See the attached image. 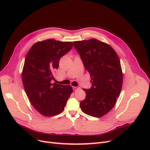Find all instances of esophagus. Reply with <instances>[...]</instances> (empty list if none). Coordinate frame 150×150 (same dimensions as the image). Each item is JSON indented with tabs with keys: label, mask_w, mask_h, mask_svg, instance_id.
Returning a JSON list of instances; mask_svg holds the SVG:
<instances>
[{
	"label": "esophagus",
	"mask_w": 150,
	"mask_h": 150,
	"mask_svg": "<svg viewBox=\"0 0 150 150\" xmlns=\"http://www.w3.org/2000/svg\"><path fill=\"white\" fill-rule=\"evenodd\" d=\"M72 89H73L74 91H77V90H78L79 89V88L76 87V86H73V87H72Z\"/></svg>",
	"instance_id": "esophagus-1"
}]
</instances>
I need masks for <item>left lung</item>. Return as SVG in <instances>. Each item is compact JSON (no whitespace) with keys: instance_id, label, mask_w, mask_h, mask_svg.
Returning a JSON list of instances; mask_svg holds the SVG:
<instances>
[{"instance_id":"left-lung-1","label":"left lung","mask_w":150,"mask_h":150,"mask_svg":"<svg viewBox=\"0 0 150 150\" xmlns=\"http://www.w3.org/2000/svg\"><path fill=\"white\" fill-rule=\"evenodd\" d=\"M73 42L92 83L90 89H83L86 98L80 107L86 114L101 117L115 106L121 92L122 72L119 57L110 45L97 39Z\"/></svg>"}]
</instances>
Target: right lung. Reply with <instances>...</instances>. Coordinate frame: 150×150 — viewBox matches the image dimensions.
<instances>
[{
    "label": "right lung",
    "mask_w": 150,
    "mask_h": 150,
    "mask_svg": "<svg viewBox=\"0 0 150 150\" xmlns=\"http://www.w3.org/2000/svg\"><path fill=\"white\" fill-rule=\"evenodd\" d=\"M72 46V42L45 40L35 43L25 57L22 72L25 91L34 108L45 116L63 111L72 93L70 85L52 83L61 57Z\"/></svg>",
    "instance_id": "obj_1"
}]
</instances>
